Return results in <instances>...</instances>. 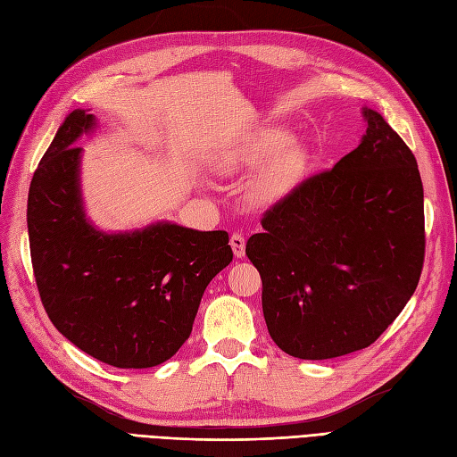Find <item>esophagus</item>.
Masks as SVG:
<instances>
[{"label": "esophagus", "instance_id": "34e87169", "mask_svg": "<svg viewBox=\"0 0 457 457\" xmlns=\"http://www.w3.org/2000/svg\"><path fill=\"white\" fill-rule=\"evenodd\" d=\"M230 247H232V252H234V257L242 259L245 255V238L242 237V234H238V232L232 234V237H230Z\"/></svg>", "mask_w": 457, "mask_h": 457}]
</instances>
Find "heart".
<instances>
[{
    "label": "heart",
    "instance_id": "1",
    "mask_svg": "<svg viewBox=\"0 0 457 457\" xmlns=\"http://www.w3.org/2000/svg\"><path fill=\"white\" fill-rule=\"evenodd\" d=\"M286 143H287V137L284 133H276V131L267 133L261 139V143H259L257 154L259 156H265V158H270L274 154H278V152L286 146ZM295 165H297V156L289 152V154H286L278 163H276V168L272 170L269 181L259 188V196L265 198V196L270 195L274 188H278L286 181V179L294 173ZM219 170L223 171V173H230L234 170V162H223V163L219 165Z\"/></svg>",
    "mask_w": 457,
    "mask_h": 457
}]
</instances>
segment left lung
<instances>
[{"label": "left lung", "instance_id": "8db88e82", "mask_svg": "<svg viewBox=\"0 0 457 457\" xmlns=\"http://www.w3.org/2000/svg\"><path fill=\"white\" fill-rule=\"evenodd\" d=\"M362 143L295 185L262 213L245 244L261 274L272 341L303 361L370 347L404 309L425 259L416 156L364 108Z\"/></svg>", "mask_w": 457, "mask_h": 457}]
</instances>
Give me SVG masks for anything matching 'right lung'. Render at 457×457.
<instances>
[{
  "mask_svg": "<svg viewBox=\"0 0 457 457\" xmlns=\"http://www.w3.org/2000/svg\"><path fill=\"white\" fill-rule=\"evenodd\" d=\"M74 110L34 171L29 237L49 320L78 349L114 368H152L188 339L207 284L232 261L225 230L158 223L131 234L95 230L81 210Z\"/></svg>",
  "mask_w": 457,
  "mask_h": 457,
  "instance_id": "add662e5",
  "label": "right lung"
}]
</instances>
